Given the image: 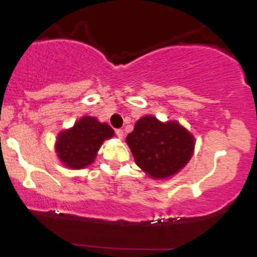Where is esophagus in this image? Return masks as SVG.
Instances as JSON below:
<instances>
[{
	"mask_svg": "<svg viewBox=\"0 0 257 257\" xmlns=\"http://www.w3.org/2000/svg\"><path fill=\"white\" fill-rule=\"evenodd\" d=\"M116 135L118 137V139H123V138H124V132H123L122 129H117Z\"/></svg>",
	"mask_w": 257,
	"mask_h": 257,
	"instance_id": "esophagus-1",
	"label": "esophagus"
}]
</instances>
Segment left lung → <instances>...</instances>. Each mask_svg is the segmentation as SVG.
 <instances>
[{
  "label": "left lung",
  "mask_w": 257,
  "mask_h": 257,
  "mask_svg": "<svg viewBox=\"0 0 257 257\" xmlns=\"http://www.w3.org/2000/svg\"><path fill=\"white\" fill-rule=\"evenodd\" d=\"M135 163L150 178L163 180L178 174L192 158L193 135L176 120L141 117L125 139Z\"/></svg>",
  "instance_id": "8db88e82"
}]
</instances>
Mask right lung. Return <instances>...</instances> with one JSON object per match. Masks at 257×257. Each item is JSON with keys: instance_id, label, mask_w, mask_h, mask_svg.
I'll list each match as a JSON object with an SVG mask.
<instances>
[{"instance_id": "1", "label": "right lung", "mask_w": 257, "mask_h": 257, "mask_svg": "<svg viewBox=\"0 0 257 257\" xmlns=\"http://www.w3.org/2000/svg\"><path fill=\"white\" fill-rule=\"evenodd\" d=\"M113 135V129L107 123H100L95 117L84 116L71 128L59 133L55 153L65 167L83 169L95 161L102 143Z\"/></svg>"}]
</instances>
